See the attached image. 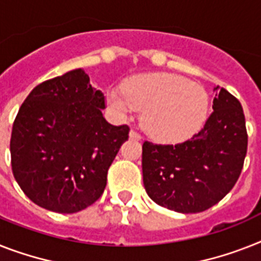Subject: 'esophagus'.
I'll list each match as a JSON object with an SVG mask.
<instances>
[{
	"label": "esophagus",
	"instance_id": "1",
	"mask_svg": "<svg viewBox=\"0 0 261 261\" xmlns=\"http://www.w3.org/2000/svg\"><path fill=\"white\" fill-rule=\"evenodd\" d=\"M130 138H133V139H137V141H139L141 139V134L138 133L137 130H131L130 131Z\"/></svg>",
	"mask_w": 261,
	"mask_h": 261
}]
</instances>
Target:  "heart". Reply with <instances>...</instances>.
<instances>
[{"label":"heart","instance_id":"heart-1","mask_svg":"<svg viewBox=\"0 0 261 261\" xmlns=\"http://www.w3.org/2000/svg\"><path fill=\"white\" fill-rule=\"evenodd\" d=\"M109 101L120 114L143 110L145 130L162 141H181L196 134L209 107L204 87L173 73L137 76L123 90L109 91Z\"/></svg>","mask_w":261,"mask_h":261}]
</instances>
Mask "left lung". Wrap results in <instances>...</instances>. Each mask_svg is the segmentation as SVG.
<instances>
[{"label": "left lung", "instance_id": "8db88e82", "mask_svg": "<svg viewBox=\"0 0 261 261\" xmlns=\"http://www.w3.org/2000/svg\"><path fill=\"white\" fill-rule=\"evenodd\" d=\"M212 107L204 127L188 141L143 142V185L161 206L179 213L204 212L221 201L240 177L248 146L243 107L225 88L216 92Z\"/></svg>", "mask_w": 261, "mask_h": 261}]
</instances>
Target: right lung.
I'll use <instances>...</instances> for the list:
<instances>
[{"label":"right lung","mask_w":261,"mask_h":261,"mask_svg":"<svg viewBox=\"0 0 261 261\" xmlns=\"http://www.w3.org/2000/svg\"><path fill=\"white\" fill-rule=\"evenodd\" d=\"M106 96L82 68L35 87L10 138L12 171L39 206L76 213L100 198L107 173L130 127L103 118Z\"/></svg>","instance_id":"right-lung-1"}]
</instances>
